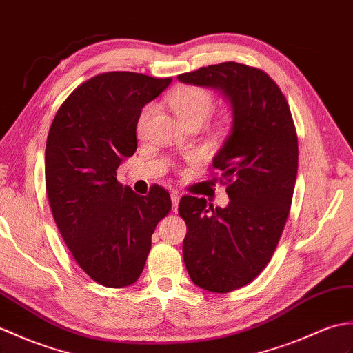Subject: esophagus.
<instances>
[{
	"mask_svg": "<svg viewBox=\"0 0 353 353\" xmlns=\"http://www.w3.org/2000/svg\"><path fill=\"white\" fill-rule=\"evenodd\" d=\"M170 199H172V210L175 211L178 210V203H179V193L178 192H172L170 193Z\"/></svg>",
	"mask_w": 353,
	"mask_h": 353,
	"instance_id": "34e87169",
	"label": "esophagus"
}]
</instances>
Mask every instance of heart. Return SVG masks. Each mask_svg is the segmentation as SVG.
I'll list each match as a JSON object with an SVG mask.
<instances>
[{
    "label": "heart",
    "mask_w": 353,
    "mask_h": 353,
    "mask_svg": "<svg viewBox=\"0 0 353 353\" xmlns=\"http://www.w3.org/2000/svg\"><path fill=\"white\" fill-rule=\"evenodd\" d=\"M170 104L174 107L176 116L179 121L185 122L189 119H194V117H201L205 121L211 108H213V98L205 89L193 88V85H184L174 92V95L170 98ZM152 112V107L148 105L143 108L142 114L139 119V128H143L146 121L150 119Z\"/></svg>",
    "instance_id": "obj_1"
}]
</instances>
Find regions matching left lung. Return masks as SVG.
Returning <instances> with one entry per match:
<instances>
[{
    "mask_svg": "<svg viewBox=\"0 0 353 353\" xmlns=\"http://www.w3.org/2000/svg\"><path fill=\"white\" fill-rule=\"evenodd\" d=\"M184 84L217 90L230 104V136L214 155L230 202L183 196L185 269L198 287L228 293L254 281L283 234L297 175V136L283 92L261 69L236 61L178 75Z\"/></svg>",
    "mask_w": 353,
    "mask_h": 353,
    "instance_id": "left-lung-1",
    "label": "left lung"
}]
</instances>
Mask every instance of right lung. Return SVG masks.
<instances>
[{"label": "right lung", "mask_w": 353, "mask_h": 353, "mask_svg": "<svg viewBox=\"0 0 353 353\" xmlns=\"http://www.w3.org/2000/svg\"><path fill=\"white\" fill-rule=\"evenodd\" d=\"M170 83L134 72L97 75L70 93L51 123L45 185L54 221L78 265L101 285L136 283L155 226L170 211L163 187L140 196L116 179L137 150L142 108Z\"/></svg>", "instance_id": "1"}]
</instances>
